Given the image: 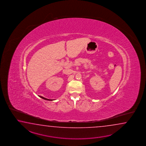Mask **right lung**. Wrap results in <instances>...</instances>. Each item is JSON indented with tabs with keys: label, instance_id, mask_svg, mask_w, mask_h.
Listing matches in <instances>:
<instances>
[{
	"label": "right lung",
	"instance_id": "right-lung-1",
	"mask_svg": "<svg viewBox=\"0 0 146 146\" xmlns=\"http://www.w3.org/2000/svg\"><path fill=\"white\" fill-rule=\"evenodd\" d=\"M40 98H41L42 99H43L44 100H47V101H53V100L52 99H46V98H44L43 96H39Z\"/></svg>",
	"mask_w": 146,
	"mask_h": 146
}]
</instances>
